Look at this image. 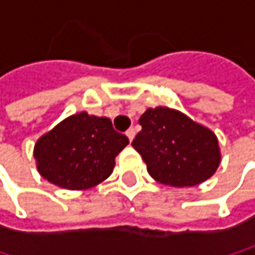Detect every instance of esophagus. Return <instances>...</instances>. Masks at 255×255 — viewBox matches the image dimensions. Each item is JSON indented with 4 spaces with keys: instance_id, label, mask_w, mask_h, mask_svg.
Returning <instances> with one entry per match:
<instances>
[{
    "instance_id": "1",
    "label": "esophagus",
    "mask_w": 255,
    "mask_h": 255,
    "mask_svg": "<svg viewBox=\"0 0 255 255\" xmlns=\"http://www.w3.org/2000/svg\"><path fill=\"white\" fill-rule=\"evenodd\" d=\"M134 135H135V129L134 128H128L127 129V137L129 138V141L134 138Z\"/></svg>"
}]
</instances>
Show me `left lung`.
Here are the masks:
<instances>
[{
    "label": "left lung",
    "mask_w": 255,
    "mask_h": 255,
    "mask_svg": "<svg viewBox=\"0 0 255 255\" xmlns=\"http://www.w3.org/2000/svg\"><path fill=\"white\" fill-rule=\"evenodd\" d=\"M138 123L141 129L131 144L156 181L186 187L216 173L220 149L216 134L208 128L168 108L147 109Z\"/></svg>",
    "instance_id": "1"
}]
</instances>
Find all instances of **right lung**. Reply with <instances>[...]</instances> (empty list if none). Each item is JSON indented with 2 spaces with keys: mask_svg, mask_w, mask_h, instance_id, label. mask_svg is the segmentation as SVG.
<instances>
[{
  "mask_svg": "<svg viewBox=\"0 0 255 255\" xmlns=\"http://www.w3.org/2000/svg\"><path fill=\"white\" fill-rule=\"evenodd\" d=\"M129 143L109 118L81 112L62 121L35 144L41 176L65 189H88L111 176L117 155Z\"/></svg>",
  "mask_w": 255,
  "mask_h": 255,
  "instance_id": "right-lung-1",
  "label": "right lung"
}]
</instances>
